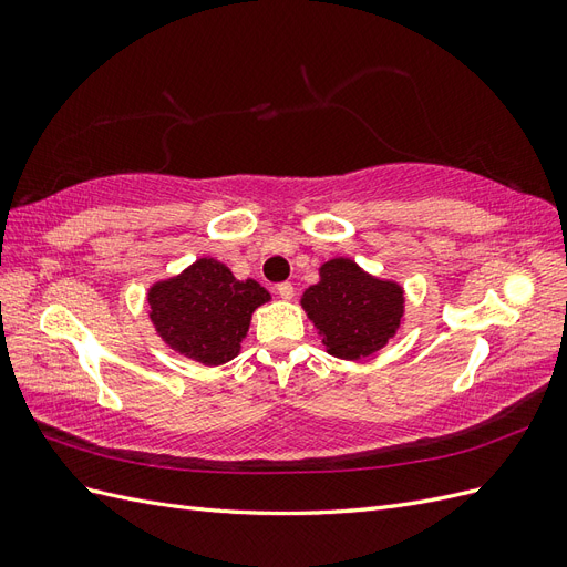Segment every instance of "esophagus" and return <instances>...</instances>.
Wrapping results in <instances>:
<instances>
[{
	"label": "esophagus",
	"mask_w": 567,
	"mask_h": 567,
	"mask_svg": "<svg viewBox=\"0 0 567 567\" xmlns=\"http://www.w3.org/2000/svg\"><path fill=\"white\" fill-rule=\"evenodd\" d=\"M277 296H279L281 300H293L296 290H293V286H290V284H279V286H277Z\"/></svg>",
	"instance_id": "1"
}]
</instances>
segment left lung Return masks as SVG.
Masks as SVG:
<instances>
[{
    "label": "left lung",
    "mask_w": 567,
    "mask_h": 567,
    "mask_svg": "<svg viewBox=\"0 0 567 567\" xmlns=\"http://www.w3.org/2000/svg\"><path fill=\"white\" fill-rule=\"evenodd\" d=\"M404 286L359 267L352 257H331L319 281L305 288L300 307L315 323L323 350L357 362L383 350L404 323Z\"/></svg>",
    "instance_id": "8db88e82"
}]
</instances>
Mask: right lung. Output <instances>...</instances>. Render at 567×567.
Returning a JSON list of instances; mask_svg holds the SVG:
<instances>
[{
    "label": "right lung",
    "mask_w": 567,
    "mask_h": 567,
    "mask_svg": "<svg viewBox=\"0 0 567 567\" xmlns=\"http://www.w3.org/2000/svg\"><path fill=\"white\" fill-rule=\"evenodd\" d=\"M271 293L255 279L238 281L210 255L146 290L148 321L169 350L203 367L231 362L241 352L250 319Z\"/></svg>",
    "instance_id": "right-lung-1"
}]
</instances>
